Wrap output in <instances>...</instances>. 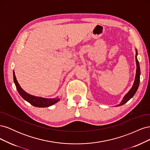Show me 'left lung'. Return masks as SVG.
Returning <instances> with one entry per match:
<instances>
[{"label": "left lung", "instance_id": "obj_1", "mask_svg": "<svg viewBox=\"0 0 150 150\" xmlns=\"http://www.w3.org/2000/svg\"><path fill=\"white\" fill-rule=\"evenodd\" d=\"M137 54L138 53L137 51H136V56H135L136 62H137V72H136L135 79H134V84L133 85V87L131 88V89L129 90V91L125 95L124 98L122 99V101L121 102V103L119 104V105H117V106H121L122 104H124L128 102L129 99L134 96L136 92H137V91L138 90V86L139 84V81H140V67H139V62L137 59Z\"/></svg>", "mask_w": 150, "mask_h": 150}]
</instances>
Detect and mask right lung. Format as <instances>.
Returning <instances> with one entry per match:
<instances>
[{
  "label": "right lung",
  "mask_w": 150,
  "mask_h": 150,
  "mask_svg": "<svg viewBox=\"0 0 150 150\" xmlns=\"http://www.w3.org/2000/svg\"><path fill=\"white\" fill-rule=\"evenodd\" d=\"M13 81L16 84V88L17 89L18 93L21 96V97L25 99V101L29 102L32 105L39 107V108H44V107H48L50 106H52V104L56 103L57 101L60 100L59 98H56L53 99H47V98H43L40 97H36L33 95H30L28 93L25 92L21 88L20 85L18 83L16 79L14 71H13Z\"/></svg>",
  "instance_id": "obj_1"
}]
</instances>
